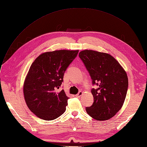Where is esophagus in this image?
Here are the masks:
<instances>
[{
	"mask_svg": "<svg viewBox=\"0 0 147 147\" xmlns=\"http://www.w3.org/2000/svg\"><path fill=\"white\" fill-rule=\"evenodd\" d=\"M82 94H83V92H82V91H80V92H79L77 95H75V96H76V97H80Z\"/></svg>",
	"mask_w": 147,
	"mask_h": 147,
	"instance_id": "esophagus-1",
	"label": "esophagus"
}]
</instances>
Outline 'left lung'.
<instances>
[{
  "label": "left lung",
  "mask_w": 147,
  "mask_h": 147,
  "mask_svg": "<svg viewBox=\"0 0 147 147\" xmlns=\"http://www.w3.org/2000/svg\"><path fill=\"white\" fill-rule=\"evenodd\" d=\"M79 57L92 84L98 86L91 90L94 103L86 111L97 120H109L123 105L128 88L127 75L117 61L108 53L85 50L80 52Z\"/></svg>",
  "instance_id": "left-lung-1"
}]
</instances>
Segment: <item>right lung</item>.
I'll return each instance as SVG.
<instances>
[{
  "label": "right lung",
  "instance_id": "obj_1",
  "mask_svg": "<svg viewBox=\"0 0 147 147\" xmlns=\"http://www.w3.org/2000/svg\"><path fill=\"white\" fill-rule=\"evenodd\" d=\"M78 50H60L45 52L34 61L24 84L25 102L39 118L52 120L65 111L69 97L58 90L65 70L77 57Z\"/></svg>",
  "mask_w": 147,
  "mask_h": 147
}]
</instances>
